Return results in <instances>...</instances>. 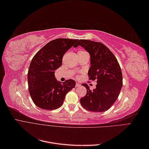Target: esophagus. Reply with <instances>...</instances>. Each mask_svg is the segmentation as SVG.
<instances>
[{"instance_id": "obj_1", "label": "esophagus", "mask_w": 149, "mask_h": 149, "mask_svg": "<svg viewBox=\"0 0 149 149\" xmlns=\"http://www.w3.org/2000/svg\"><path fill=\"white\" fill-rule=\"evenodd\" d=\"M80 86H81V85H80V84H79V83H76V86H76V87H79Z\"/></svg>"}]
</instances>
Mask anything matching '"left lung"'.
<instances>
[{
	"instance_id": "1",
	"label": "left lung",
	"mask_w": 149,
	"mask_h": 149,
	"mask_svg": "<svg viewBox=\"0 0 149 149\" xmlns=\"http://www.w3.org/2000/svg\"><path fill=\"white\" fill-rule=\"evenodd\" d=\"M80 45L91 57L89 79L96 80V88L91 90L86 84V96L80 99L81 104L89 111L108 110L118 99L123 86V74L119 63L110 49L100 42L79 40L74 48Z\"/></svg>"
}]
</instances>
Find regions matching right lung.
Returning a JSON list of instances; mask_svg holds the SVG:
<instances>
[{
    "mask_svg": "<svg viewBox=\"0 0 149 149\" xmlns=\"http://www.w3.org/2000/svg\"><path fill=\"white\" fill-rule=\"evenodd\" d=\"M78 40L57 38L48 42L35 54L28 71L29 90L35 104L46 110L56 109L63 104L66 94L75 87L73 79L61 83L55 72L62 65L64 54Z\"/></svg>",
    "mask_w": 149,
    "mask_h": 149,
    "instance_id": "1",
    "label": "right lung"
}]
</instances>
